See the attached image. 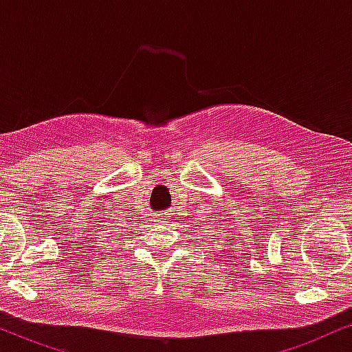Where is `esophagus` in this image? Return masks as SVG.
I'll use <instances>...</instances> for the list:
<instances>
[{
    "label": "esophagus",
    "instance_id": "obj_1",
    "mask_svg": "<svg viewBox=\"0 0 352 352\" xmlns=\"http://www.w3.org/2000/svg\"><path fill=\"white\" fill-rule=\"evenodd\" d=\"M155 223H165V218H163V216H158V218L155 219Z\"/></svg>",
    "mask_w": 352,
    "mask_h": 352
}]
</instances>
